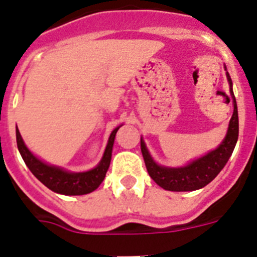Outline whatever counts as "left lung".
I'll use <instances>...</instances> for the list:
<instances>
[{
  "instance_id": "left-lung-1",
  "label": "left lung",
  "mask_w": 257,
  "mask_h": 257,
  "mask_svg": "<svg viewBox=\"0 0 257 257\" xmlns=\"http://www.w3.org/2000/svg\"><path fill=\"white\" fill-rule=\"evenodd\" d=\"M226 79L229 83V91L234 110L230 117L225 138L219 145L218 149L212 150L205 156L193 160L188 165L182 166V168H166V166H161L155 163L145 142L141 138V151L145 159L147 172L150 177L155 180V183L159 184L161 188L173 192L196 191V189L202 188L221 172V169L229 160L238 140V110L232 88V79L228 71H226Z\"/></svg>"
}]
</instances>
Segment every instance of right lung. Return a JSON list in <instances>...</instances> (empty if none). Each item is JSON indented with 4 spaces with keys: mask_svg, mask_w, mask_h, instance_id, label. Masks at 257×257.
Returning <instances> with one entry per match:
<instances>
[{
    "mask_svg": "<svg viewBox=\"0 0 257 257\" xmlns=\"http://www.w3.org/2000/svg\"><path fill=\"white\" fill-rule=\"evenodd\" d=\"M120 126L115 128L110 134L107 146H106V150L103 152L100 164L92 170L83 173L66 172V170L59 168V166L48 165V164L43 163L42 160H39L38 157L34 156L28 150L22 136H20L18 126H16V143H18V149H19L23 160L27 164L29 170L47 188L56 192V193H61V195L66 196L87 195V193H91L94 189L98 188V186L105 179L107 169L110 166V161H111V152L115 136H116V132Z\"/></svg>",
    "mask_w": 257,
    "mask_h": 257,
    "instance_id": "add662e5",
    "label": "right lung"
}]
</instances>
